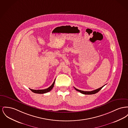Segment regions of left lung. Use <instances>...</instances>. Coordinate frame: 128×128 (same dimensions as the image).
Wrapping results in <instances>:
<instances>
[{
  "instance_id": "1",
  "label": "left lung",
  "mask_w": 128,
  "mask_h": 128,
  "mask_svg": "<svg viewBox=\"0 0 128 128\" xmlns=\"http://www.w3.org/2000/svg\"><path fill=\"white\" fill-rule=\"evenodd\" d=\"M104 86H102L101 88H98V89H97V90H93V91H82V90H78V89L75 88L74 87V88H75V90H77V91L80 92V93H82L83 94H85V95H91V94H94L97 93V92H98Z\"/></svg>"
}]
</instances>
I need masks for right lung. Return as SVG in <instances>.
<instances>
[{
  "mask_svg": "<svg viewBox=\"0 0 128 128\" xmlns=\"http://www.w3.org/2000/svg\"><path fill=\"white\" fill-rule=\"evenodd\" d=\"M54 82L55 80L54 81V82H53L52 84L48 88L45 89V90H32V89H30V90H31L33 92L35 93H37V94H44V93H45L47 92H48L49 91H50L51 90H52V88L54 87Z\"/></svg>",
  "mask_w": 128,
  "mask_h": 128,
  "instance_id": "obj_1",
  "label": "right lung"
}]
</instances>
